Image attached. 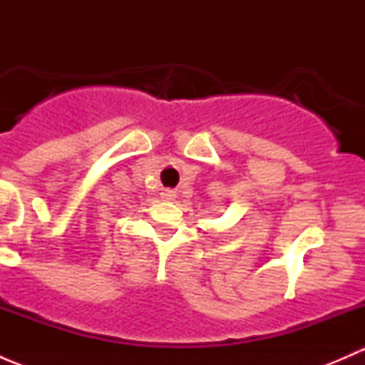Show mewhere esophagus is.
<instances>
[{
	"mask_svg": "<svg viewBox=\"0 0 365 365\" xmlns=\"http://www.w3.org/2000/svg\"><path fill=\"white\" fill-rule=\"evenodd\" d=\"M162 197L168 201H171V200H175V192H173V190H164V192H162Z\"/></svg>",
	"mask_w": 365,
	"mask_h": 365,
	"instance_id": "esophagus-1",
	"label": "esophagus"
}]
</instances>
